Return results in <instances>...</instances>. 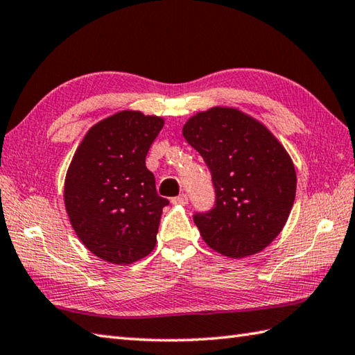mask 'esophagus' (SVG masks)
<instances>
[{
    "instance_id": "34e87169",
    "label": "esophagus",
    "mask_w": 355,
    "mask_h": 355,
    "mask_svg": "<svg viewBox=\"0 0 355 355\" xmlns=\"http://www.w3.org/2000/svg\"><path fill=\"white\" fill-rule=\"evenodd\" d=\"M172 205L186 206V205H187V195H186V193H182V195H178V197L172 198Z\"/></svg>"
}]
</instances>
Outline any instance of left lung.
Listing matches in <instances>:
<instances>
[{
    "label": "left lung",
    "instance_id": "8db88e82",
    "mask_svg": "<svg viewBox=\"0 0 355 355\" xmlns=\"http://www.w3.org/2000/svg\"><path fill=\"white\" fill-rule=\"evenodd\" d=\"M183 137L212 173L215 207L193 221L205 243L229 258H247L273 243L296 198L290 154L258 119L214 107L187 119Z\"/></svg>",
    "mask_w": 355,
    "mask_h": 355
}]
</instances>
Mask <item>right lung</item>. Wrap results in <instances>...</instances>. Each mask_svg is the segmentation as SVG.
<instances>
[{
    "mask_svg": "<svg viewBox=\"0 0 355 355\" xmlns=\"http://www.w3.org/2000/svg\"><path fill=\"white\" fill-rule=\"evenodd\" d=\"M164 119L123 110L89 128L64 183L73 230L99 259L126 266L154 250L163 207L145 158Z\"/></svg>",
    "mask_w": 355,
    "mask_h": 355,
    "instance_id": "1",
    "label": "right lung"
}]
</instances>
